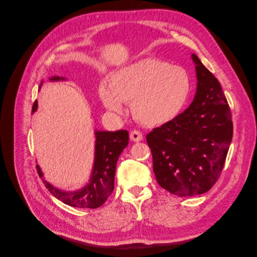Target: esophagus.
<instances>
[{
	"label": "esophagus",
	"mask_w": 257,
	"mask_h": 257,
	"mask_svg": "<svg viewBox=\"0 0 257 257\" xmlns=\"http://www.w3.org/2000/svg\"><path fill=\"white\" fill-rule=\"evenodd\" d=\"M130 138L132 142L134 143H138L143 141V134L139 131H132L130 134Z\"/></svg>",
	"instance_id": "esophagus-1"
}]
</instances>
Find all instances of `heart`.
Here are the masks:
<instances>
[{
	"mask_svg": "<svg viewBox=\"0 0 257 257\" xmlns=\"http://www.w3.org/2000/svg\"><path fill=\"white\" fill-rule=\"evenodd\" d=\"M192 77L182 66L147 58L124 66L100 85L99 97L111 111L123 112L132 104L135 119L147 126H160L174 120L188 103Z\"/></svg>",
	"mask_w": 257,
	"mask_h": 257,
	"instance_id": "1",
	"label": "heart"
}]
</instances>
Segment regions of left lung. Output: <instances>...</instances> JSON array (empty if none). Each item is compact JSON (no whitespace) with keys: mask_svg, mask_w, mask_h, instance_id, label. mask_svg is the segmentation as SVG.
Wrapping results in <instances>:
<instances>
[{"mask_svg":"<svg viewBox=\"0 0 257 257\" xmlns=\"http://www.w3.org/2000/svg\"><path fill=\"white\" fill-rule=\"evenodd\" d=\"M196 93L182 113L147 135L159 184L174 195H199L212 188L232 138L229 107L221 84L192 53Z\"/></svg>","mask_w":257,"mask_h":257,"instance_id":"8db88e82","label":"left lung"}]
</instances>
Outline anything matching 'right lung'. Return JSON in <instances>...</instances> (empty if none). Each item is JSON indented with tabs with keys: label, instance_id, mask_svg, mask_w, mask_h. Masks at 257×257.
<instances>
[{
	"label": "right lung",
	"instance_id": "obj_1",
	"mask_svg": "<svg viewBox=\"0 0 257 257\" xmlns=\"http://www.w3.org/2000/svg\"><path fill=\"white\" fill-rule=\"evenodd\" d=\"M61 80H66V78L59 76L49 78V81ZM43 83L44 81L41 82L40 88ZM37 100H35L32 108L33 113L37 110ZM94 163L89 182L83 188L73 192L60 190L45 180L41 167L36 166L46 188L62 203L72 207L95 209L102 206L113 191L116 162L128 145V132L125 130L116 132L94 130Z\"/></svg>",
	"mask_w": 257,
	"mask_h": 257
}]
</instances>
